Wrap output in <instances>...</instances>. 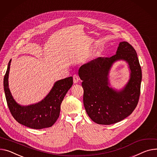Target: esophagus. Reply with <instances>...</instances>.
<instances>
[{
  "instance_id": "34e87169",
  "label": "esophagus",
  "mask_w": 157,
  "mask_h": 157,
  "mask_svg": "<svg viewBox=\"0 0 157 157\" xmlns=\"http://www.w3.org/2000/svg\"><path fill=\"white\" fill-rule=\"evenodd\" d=\"M79 80V78L78 75H75L74 76H73V81H74L75 83H77Z\"/></svg>"
}]
</instances>
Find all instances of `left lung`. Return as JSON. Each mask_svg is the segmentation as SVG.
I'll use <instances>...</instances> for the list:
<instances>
[{
  "label": "left lung",
  "mask_w": 157,
  "mask_h": 157,
  "mask_svg": "<svg viewBox=\"0 0 157 157\" xmlns=\"http://www.w3.org/2000/svg\"><path fill=\"white\" fill-rule=\"evenodd\" d=\"M126 60L131 69L128 84L120 92L108 86V75L113 62ZM79 76L84 90L83 103L90 118L97 124L110 125L128 117L136 107L140 95L141 68L136 52L127 41L119 44L116 54L98 57L80 67Z\"/></svg>",
  "instance_id": "1"
}]
</instances>
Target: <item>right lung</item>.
I'll return each instance as SVG.
<instances>
[{"label":"right lung","instance_id":"add662e5","mask_svg":"<svg viewBox=\"0 0 157 157\" xmlns=\"http://www.w3.org/2000/svg\"><path fill=\"white\" fill-rule=\"evenodd\" d=\"M10 62L11 59L4 78V89L7 106L13 117L19 124L29 128L41 129L52 126L59 117L61 103L73 84L72 77L56 82L50 93L41 101L28 106H21L15 101L9 88Z\"/></svg>","mask_w":157,"mask_h":157}]
</instances>
